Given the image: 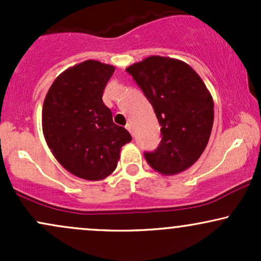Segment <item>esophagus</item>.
<instances>
[{
	"label": "esophagus",
	"instance_id": "obj_1",
	"mask_svg": "<svg viewBox=\"0 0 261 261\" xmlns=\"http://www.w3.org/2000/svg\"><path fill=\"white\" fill-rule=\"evenodd\" d=\"M128 130V133H130L131 135H133V133H134V130H133V125L130 124V122H128V124H126V126H125Z\"/></svg>",
	"mask_w": 261,
	"mask_h": 261
}]
</instances>
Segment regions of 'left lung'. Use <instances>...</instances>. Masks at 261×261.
<instances>
[{"label":"left lung","instance_id":"1","mask_svg":"<svg viewBox=\"0 0 261 261\" xmlns=\"http://www.w3.org/2000/svg\"><path fill=\"white\" fill-rule=\"evenodd\" d=\"M153 107L162 140L146 161L164 175L178 174L199 160L214 125V101L193 68L179 60L149 56L126 68Z\"/></svg>","mask_w":261,"mask_h":261}]
</instances>
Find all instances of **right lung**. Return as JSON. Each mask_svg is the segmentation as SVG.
<instances>
[{
	"instance_id": "add662e5",
	"label": "right lung",
	"mask_w": 261,
	"mask_h": 261,
	"mask_svg": "<svg viewBox=\"0 0 261 261\" xmlns=\"http://www.w3.org/2000/svg\"><path fill=\"white\" fill-rule=\"evenodd\" d=\"M115 68L88 60L54 81L43 106V131L59 163L86 180H100L115 170L120 149L130 142L114 124L103 92Z\"/></svg>"
}]
</instances>
